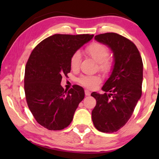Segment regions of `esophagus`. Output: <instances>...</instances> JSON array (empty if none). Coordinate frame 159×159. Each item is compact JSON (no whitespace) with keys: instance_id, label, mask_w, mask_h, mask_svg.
I'll use <instances>...</instances> for the list:
<instances>
[{"instance_id":"34e87169","label":"esophagus","mask_w":159,"mask_h":159,"mask_svg":"<svg viewBox=\"0 0 159 159\" xmlns=\"http://www.w3.org/2000/svg\"><path fill=\"white\" fill-rule=\"evenodd\" d=\"M84 92H85L86 96H90V92L88 90H85Z\"/></svg>"}]
</instances>
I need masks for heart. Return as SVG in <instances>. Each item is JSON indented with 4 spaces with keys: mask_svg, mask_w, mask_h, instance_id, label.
Wrapping results in <instances>:
<instances>
[{
    "mask_svg": "<svg viewBox=\"0 0 159 159\" xmlns=\"http://www.w3.org/2000/svg\"><path fill=\"white\" fill-rule=\"evenodd\" d=\"M87 54L90 55L95 61L99 63V69L103 72H107L111 69V63L107 60L109 55L108 49L105 45L98 43L90 44L86 48ZM81 54L80 52H75L71 57L70 66L73 70L78 69L81 61ZM79 83L89 89H93L100 82V78L98 76L83 75L78 80Z\"/></svg>",
    "mask_w": 159,
    "mask_h": 159,
    "instance_id": "obj_1",
    "label": "heart"
}]
</instances>
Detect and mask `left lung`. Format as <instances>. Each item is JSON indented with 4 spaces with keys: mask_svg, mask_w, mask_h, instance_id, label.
Segmentation results:
<instances>
[{
    "mask_svg": "<svg viewBox=\"0 0 159 159\" xmlns=\"http://www.w3.org/2000/svg\"><path fill=\"white\" fill-rule=\"evenodd\" d=\"M95 39L111 48L114 66L102 87L105 93H91L96 100L92 120L98 131L112 133L125 125L141 97L143 62L136 45L123 36L106 33Z\"/></svg>",
    "mask_w": 159,
    "mask_h": 159,
    "instance_id": "left-lung-1",
    "label": "left lung"
}]
</instances>
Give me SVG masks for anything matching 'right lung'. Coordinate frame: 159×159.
Instances as JSON below:
<instances>
[{"label":"right lung","instance_id":"add662e5","mask_svg":"<svg viewBox=\"0 0 159 159\" xmlns=\"http://www.w3.org/2000/svg\"><path fill=\"white\" fill-rule=\"evenodd\" d=\"M93 36L54 34L30 54L25 72L27 103L37 123L48 130L68 126L84 98L83 87L74 85L66 92L61 83L62 76L71 71V57Z\"/></svg>","mask_w":159,"mask_h":159}]
</instances>
